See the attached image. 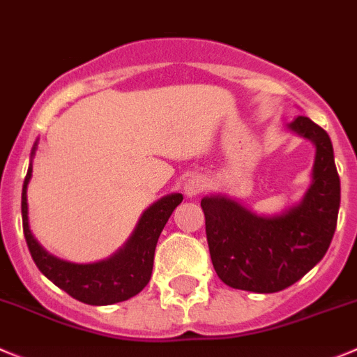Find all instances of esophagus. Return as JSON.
Masks as SVG:
<instances>
[{"label": "esophagus", "instance_id": "esophagus-1", "mask_svg": "<svg viewBox=\"0 0 357 357\" xmlns=\"http://www.w3.org/2000/svg\"><path fill=\"white\" fill-rule=\"evenodd\" d=\"M203 189H205V181H203L202 176H191V178L184 184V191L189 198L198 196Z\"/></svg>", "mask_w": 357, "mask_h": 357}]
</instances>
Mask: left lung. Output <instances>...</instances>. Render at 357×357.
<instances>
[{"mask_svg":"<svg viewBox=\"0 0 357 357\" xmlns=\"http://www.w3.org/2000/svg\"><path fill=\"white\" fill-rule=\"evenodd\" d=\"M289 130L315 145L312 184L296 206L261 217L226 196L202 199L212 264L233 289L277 293L293 286L324 257L337 229L340 176L331 140L305 115Z\"/></svg>","mask_w":357,"mask_h":357,"instance_id":"obj_1","label":"left lung"}]
</instances>
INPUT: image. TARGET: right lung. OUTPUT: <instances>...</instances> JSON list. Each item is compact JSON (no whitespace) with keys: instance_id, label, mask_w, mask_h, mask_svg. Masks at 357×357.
I'll list each match as a JSON object with an SVG mask.
<instances>
[{"instance_id":"obj_1","label":"right lung","mask_w":357,"mask_h":357,"mask_svg":"<svg viewBox=\"0 0 357 357\" xmlns=\"http://www.w3.org/2000/svg\"><path fill=\"white\" fill-rule=\"evenodd\" d=\"M36 144L33 145L31 158ZM33 162L22 185V227L33 261L38 270L71 298L87 305H112L126 301L140 293L151 280L154 252L162 227L173 210L181 205V192L162 196L152 203L138 219L133 235L108 259L91 264L68 263L47 252L33 236L28 222V184L31 181Z\"/></svg>"}]
</instances>
